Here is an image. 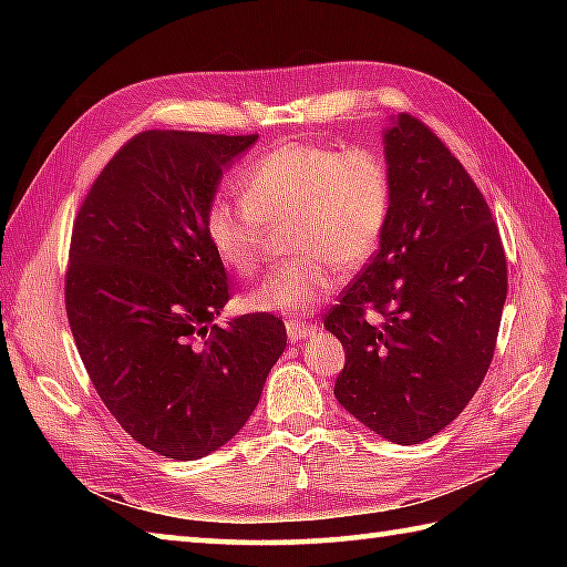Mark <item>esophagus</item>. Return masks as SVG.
Masks as SVG:
<instances>
[{"label": "esophagus", "instance_id": "34e87169", "mask_svg": "<svg viewBox=\"0 0 567 567\" xmlns=\"http://www.w3.org/2000/svg\"><path fill=\"white\" fill-rule=\"evenodd\" d=\"M285 329H287V339L290 341H305L315 333V327H309L305 321H287Z\"/></svg>", "mask_w": 567, "mask_h": 567}]
</instances>
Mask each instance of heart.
<instances>
[{
	"mask_svg": "<svg viewBox=\"0 0 567 567\" xmlns=\"http://www.w3.org/2000/svg\"><path fill=\"white\" fill-rule=\"evenodd\" d=\"M244 199L214 197L204 212L214 256L240 277L256 275L265 224L292 219L287 246L299 256L272 270L246 305L309 315L336 287V262L351 270L375 252L390 216V175L372 151L287 141L240 175Z\"/></svg>",
	"mask_w": 567,
	"mask_h": 567,
	"instance_id": "obj_1",
	"label": "heart"
}]
</instances>
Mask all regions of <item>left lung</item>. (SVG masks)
<instances>
[{"label":"left lung","instance_id":"1","mask_svg":"<svg viewBox=\"0 0 567 567\" xmlns=\"http://www.w3.org/2000/svg\"><path fill=\"white\" fill-rule=\"evenodd\" d=\"M382 141L388 224L323 327L346 351L336 400L378 436L414 445L449 426L483 384L507 260L483 192L429 126L400 114Z\"/></svg>","mask_w":567,"mask_h":567}]
</instances>
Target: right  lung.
<instances>
[{"mask_svg": "<svg viewBox=\"0 0 567 567\" xmlns=\"http://www.w3.org/2000/svg\"><path fill=\"white\" fill-rule=\"evenodd\" d=\"M256 141L143 131L106 163L72 226L65 309L78 353L128 436L175 461L244 429L287 346L272 315L214 323L228 285L204 212Z\"/></svg>", "mask_w": 567, "mask_h": 567, "instance_id": "add662e5", "label": "right lung"}]
</instances>
